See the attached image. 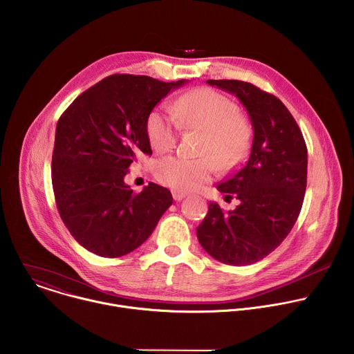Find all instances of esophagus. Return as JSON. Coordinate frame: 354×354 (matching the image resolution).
<instances>
[{
    "label": "esophagus",
    "instance_id": "obj_1",
    "mask_svg": "<svg viewBox=\"0 0 354 354\" xmlns=\"http://www.w3.org/2000/svg\"><path fill=\"white\" fill-rule=\"evenodd\" d=\"M173 198H174V201H181L183 198H185V194L184 192H180V191H173Z\"/></svg>",
    "mask_w": 354,
    "mask_h": 354
}]
</instances>
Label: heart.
I'll list each match as a JSON object with an SVG mask.
<instances>
[{
    "label": "heart",
    "mask_w": 354,
    "mask_h": 354,
    "mask_svg": "<svg viewBox=\"0 0 354 354\" xmlns=\"http://www.w3.org/2000/svg\"><path fill=\"white\" fill-rule=\"evenodd\" d=\"M171 109L181 128L203 131L198 151L203 156L189 159L174 155L160 159L155 165V176L163 185L180 192L194 191L214 177L216 167L232 170L247 158L252 127L227 96L199 88L180 96ZM175 122L158 109L148 115L147 132L153 149L167 152L174 148L178 136Z\"/></svg>",
    "instance_id": "b5f03b06"
}]
</instances>
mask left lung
I'll list each match as a JSON object with an SVG mask.
<instances>
[{
	"label": "left lung",
	"instance_id": "left-lung-1",
	"mask_svg": "<svg viewBox=\"0 0 354 354\" xmlns=\"http://www.w3.org/2000/svg\"><path fill=\"white\" fill-rule=\"evenodd\" d=\"M206 84L241 102L251 118L254 138L247 163L218 184L221 192L233 194L240 205L223 212L210 202L196 237L215 259L234 266L250 265L277 248L299 218L307 187V147L296 120L273 95L234 80Z\"/></svg>",
	"mask_w": 354,
	"mask_h": 354
}]
</instances>
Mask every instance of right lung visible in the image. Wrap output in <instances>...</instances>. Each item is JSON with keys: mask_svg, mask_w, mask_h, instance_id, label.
Instances as JSON below:
<instances>
[{"mask_svg": "<svg viewBox=\"0 0 354 354\" xmlns=\"http://www.w3.org/2000/svg\"><path fill=\"white\" fill-rule=\"evenodd\" d=\"M185 80L110 75L78 96L55 128L51 181L59 216L88 251L118 258L144 244L173 203L149 183L135 194L125 184L139 153L152 155L147 120Z\"/></svg>", "mask_w": 354, "mask_h": 354, "instance_id": "1", "label": "right lung"}]
</instances>
